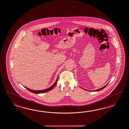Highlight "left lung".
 <instances>
[{
  "instance_id": "obj_1",
  "label": "left lung",
  "mask_w": 129,
  "mask_h": 129,
  "mask_svg": "<svg viewBox=\"0 0 129 129\" xmlns=\"http://www.w3.org/2000/svg\"><path fill=\"white\" fill-rule=\"evenodd\" d=\"M107 85V84L106 85V86H103V87H101V88H99V89H96V90H87V91H100V90H102V89H103L104 88H105V87H106V86Z\"/></svg>"
}]
</instances>
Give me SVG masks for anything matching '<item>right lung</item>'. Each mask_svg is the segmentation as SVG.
I'll list each match as a JSON object with an SVG mask.
<instances>
[{
  "label": "right lung",
  "instance_id": "add662e5",
  "mask_svg": "<svg viewBox=\"0 0 129 129\" xmlns=\"http://www.w3.org/2000/svg\"><path fill=\"white\" fill-rule=\"evenodd\" d=\"M58 77H57V79H56V81L54 83L52 86H51L50 87H49V88H46V89H43V90H32V89H30V88H28L26 87H25V86H24L25 88H26L28 90H29L30 92H32V93H33L37 94H41V93H43L47 92L48 91H50V90H51L52 88H53L55 86H56V85L57 83V81H58Z\"/></svg>",
  "mask_w": 129,
  "mask_h": 129
}]
</instances>
